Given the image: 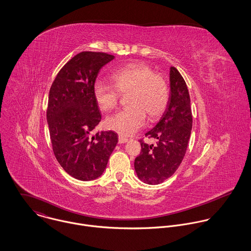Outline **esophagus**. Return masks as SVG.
<instances>
[{
    "label": "esophagus",
    "mask_w": 251,
    "mask_h": 251,
    "mask_svg": "<svg viewBox=\"0 0 251 251\" xmlns=\"http://www.w3.org/2000/svg\"><path fill=\"white\" fill-rule=\"evenodd\" d=\"M126 142H127V138H126V137L120 135V136H119V143L124 144L126 143Z\"/></svg>",
    "instance_id": "esophagus-1"
}]
</instances>
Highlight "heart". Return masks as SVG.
Here are the masks:
<instances>
[{
    "label": "heart",
    "instance_id": "1",
    "mask_svg": "<svg viewBox=\"0 0 251 251\" xmlns=\"http://www.w3.org/2000/svg\"><path fill=\"white\" fill-rule=\"evenodd\" d=\"M112 83L98 81L94 85V97L100 110L107 112L117 106L120 94L128 93L129 104L106 120L108 128L121 135H131L141 128L146 122L159 117L167 106L169 88L160 73L145 65L130 64L113 72Z\"/></svg>",
    "mask_w": 251,
    "mask_h": 251
}]
</instances>
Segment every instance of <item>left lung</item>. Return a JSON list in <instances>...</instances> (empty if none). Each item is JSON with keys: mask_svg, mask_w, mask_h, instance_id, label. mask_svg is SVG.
Segmentation results:
<instances>
[{"mask_svg": "<svg viewBox=\"0 0 251 251\" xmlns=\"http://www.w3.org/2000/svg\"><path fill=\"white\" fill-rule=\"evenodd\" d=\"M192 128L190 98L184 79L170 68V97L166 109L155 126L145 136L156 140L149 145L140 140L141 152L135 158L138 178L149 184H158L170 178L181 163Z\"/></svg>", "mask_w": 251, "mask_h": 251, "instance_id": "obj_1", "label": "left lung"}]
</instances>
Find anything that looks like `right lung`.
<instances>
[{"label": "right lung", "mask_w": 251, "mask_h": 251, "mask_svg": "<svg viewBox=\"0 0 251 251\" xmlns=\"http://www.w3.org/2000/svg\"><path fill=\"white\" fill-rule=\"evenodd\" d=\"M113 59L107 53L81 52L61 69L50 88L46 118L53 151L64 170L80 180L100 177L118 143L112 130L90 137L101 121L94 85Z\"/></svg>", "instance_id": "obj_1"}]
</instances>
